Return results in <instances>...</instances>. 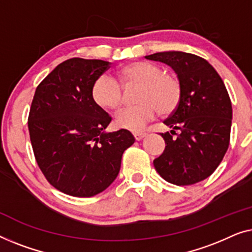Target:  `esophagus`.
<instances>
[{
  "label": "esophagus",
  "instance_id": "obj_1",
  "mask_svg": "<svg viewBox=\"0 0 252 252\" xmlns=\"http://www.w3.org/2000/svg\"><path fill=\"white\" fill-rule=\"evenodd\" d=\"M145 136H146L145 132H133V137L136 140H141Z\"/></svg>",
  "mask_w": 252,
  "mask_h": 252
}]
</instances>
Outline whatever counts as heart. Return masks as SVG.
Here are the masks:
<instances>
[{"label": "heart", "instance_id": "heart-1", "mask_svg": "<svg viewBox=\"0 0 252 252\" xmlns=\"http://www.w3.org/2000/svg\"><path fill=\"white\" fill-rule=\"evenodd\" d=\"M119 77L125 87L139 84L138 104L122 109L115 123L122 129L139 131L152 121L158 113L168 115L178 107L182 99V83L175 74L163 72L157 63L137 60L119 69ZM91 95L99 107L115 111L122 104V87L114 77L101 74L92 84Z\"/></svg>", "mask_w": 252, "mask_h": 252}]
</instances>
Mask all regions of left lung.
I'll return each mask as SVG.
<instances>
[{
	"mask_svg": "<svg viewBox=\"0 0 252 252\" xmlns=\"http://www.w3.org/2000/svg\"><path fill=\"white\" fill-rule=\"evenodd\" d=\"M145 58L164 63L182 83V99L164 125L166 146L154 160L163 179L178 186L193 185L217 169L229 145L232 104L221 77L207 60L182 51L158 52Z\"/></svg>",
	"mask_w": 252,
	"mask_h": 252,
	"instance_id": "1",
	"label": "left lung"
}]
</instances>
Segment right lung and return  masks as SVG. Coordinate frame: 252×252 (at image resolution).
Returning a JSON list of instances; mask_svg holds the SVG:
<instances>
[{
	"label": "right lung",
	"mask_w": 252,
	"mask_h": 252,
	"mask_svg": "<svg viewBox=\"0 0 252 252\" xmlns=\"http://www.w3.org/2000/svg\"><path fill=\"white\" fill-rule=\"evenodd\" d=\"M111 63L72 58L38 84L28 129L45 178L60 192L90 197L114 182L123 152L134 143L130 131L107 132L111 116L95 104L92 84Z\"/></svg>",
	"instance_id": "right-lung-1"
}]
</instances>
